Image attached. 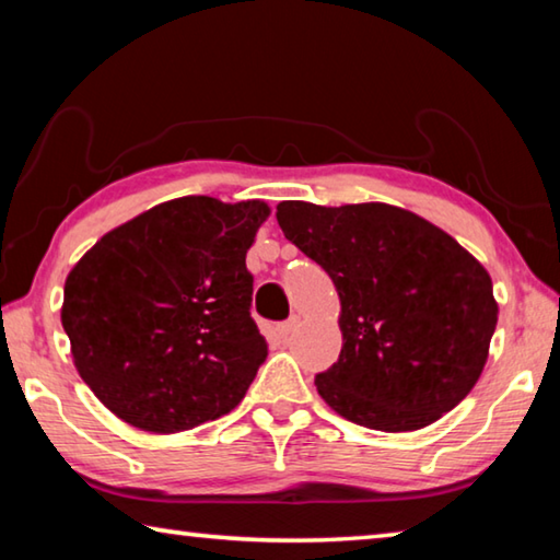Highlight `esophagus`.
<instances>
[{"instance_id": "obj_1", "label": "esophagus", "mask_w": 560, "mask_h": 560, "mask_svg": "<svg viewBox=\"0 0 560 560\" xmlns=\"http://www.w3.org/2000/svg\"><path fill=\"white\" fill-rule=\"evenodd\" d=\"M296 324H299V318H296V316L289 318V320H283V324H279V326H277V336H279V338H289V336H291V330L296 328Z\"/></svg>"}]
</instances>
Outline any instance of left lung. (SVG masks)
<instances>
[{
  "instance_id": "left-lung-1",
  "label": "left lung",
  "mask_w": 560,
  "mask_h": 560,
  "mask_svg": "<svg viewBox=\"0 0 560 560\" xmlns=\"http://www.w3.org/2000/svg\"><path fill=\"white\" fill-rule=\"evenodd\" d=\"M277 220L340 299L343 348L316 375L330 410L371 430L412 432L469 395L499 306L487 269L457 240L385 202L289 200Z\"/></svg>"
}]
</instances>
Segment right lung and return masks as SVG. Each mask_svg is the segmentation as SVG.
Wrapping results in <instances>:
<instances>
[{"mask_svg":"<svg viewBox=\"0 0 560 560\" xmlns=\"http://www.w3.org/2000/svg\"><path fill=\"white\" fill-rule=\"evenodd\" d=\"M269 212L177 197L103 234L66 277L73 365L122 422L173 434L242 402L267 358L246 252Z\"/></svg>","mask_w":560,"mask_h":560,"instance_id":"right-lung-1","label":"right lung"}]
</instances>
